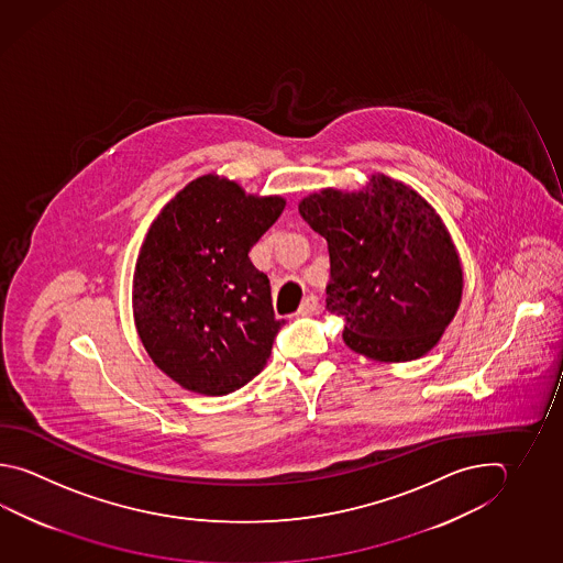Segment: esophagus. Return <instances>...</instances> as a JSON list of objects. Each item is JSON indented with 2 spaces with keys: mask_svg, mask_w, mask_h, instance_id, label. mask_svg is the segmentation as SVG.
Here are the masks:
<instances>
[{
  "mask_svg": "<svg viewBox=\"0 0 563 563\" xmlns=\"http://www.w3.org/2000/svg\"><path fill=\"white\" fill-rule=\"evenodd\" d=\"M319 298L314 297V295H308L302 300V305L298 308L297 314L300 317H310V314H314V312H319Z\"/></svg>",
  "mask_w": 563,
  "mask_h": 563,
  "instance_id": "34e87169",
  "label": "esophagus"
}]
</instances>
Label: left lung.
<instances>
[{
	"mask_svg": "<svg viewBox=\"0 0 563 563\" xmlns=\"http://www.w3.org/2000/svg\"><path fill=\"white\" fill-rule=\"evenodd\" d=\"M300 217L329 243L327 308L344 319L352 351L384 362L420 358L462 298V266L428 202L390 177L364 191L314 192Z\"/></svg>",
	"mask_w": 563,
	"mask_h": 563,
	"instance_id": "1",
	"label": "left lung"
}]
</instances>
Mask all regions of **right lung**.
I'll use <instances>...</instances> for the list:
<instances>
[{"instance_id": "right-lung-1", "label": "right lung", "mask_w": 563, "mask_h": 563, "mask_svg": "<svg viewBox=\"0 0 563 563\" xmlns=\"http://www.w3.org/2000/svg\"><path fill=\"white\" fill-rule=\"evenodd\" d=\"M283 209L280 197L205 175L151 224L133 278L135 324L148 356L183 388L223 396L265 368L285 320L249 253Z\"/></svg>"}]
</instances>
